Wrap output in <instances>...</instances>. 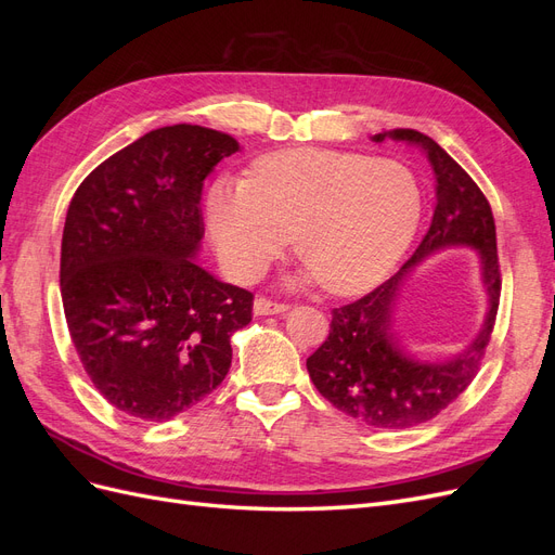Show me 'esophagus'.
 <instances>
[{
  "mask_svg": "<svg viewBox=\"0 0 555 555\" xmlns=\"http://www.w3.org/2000/svg\"><path fill=\"white\" fill-rule=\"evenodd\" d=\"M287 308H289L287 304H278V300H271V298H266V296H259L255 300V314H280V312H284Z\"/></svg>",
  "mask_w": 555,
  "mask_h": 555,
  "instance_id": "obj_1",
  "label": "esophagus"
}]
</instances>
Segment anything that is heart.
I'll list each match as a JSON object with an SVG mask.
<instances>
[{
	"instance_id": "1",
	"label": "heart",
	"mask_w": 555,
	"mask_h": 555,
	"mask_svg": "<svg viewBox=\"0 0 555 555\" xmlns=\"http://www.w3.org/2000/svg\"><path fill=\"white\" fill-rule=\"evenodd\" d=\"M422 190L405 164L351 150L294 147L259 157L247 182L217 180L208 220L236 280H251L294 233L306 275L335 296L361 294L408 249Z\"/></svg>"
}]
</instances>
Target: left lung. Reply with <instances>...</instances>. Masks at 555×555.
Listing matches in <instances>:
<instances>
[{"label": "left lung", "instance_id": "left-lung-1", "mask_svg": "<svg viewBox=\"0 0 555 555\" xmlns=\"http://www.w3.org/2000/svg\"><path fill=\"white\" fill-rule=\"evenodd\" d=\"M384 137L377 133L375 141ZM389 137L422 147L433 166L438 206L430 229L396 275L354 304L331 310L328 338L308 359V373L317 391L357 422L373 428H412L438 416L477 377L495 326L502 278L491 204L477 182L426 133L396 129ZM449 244H467L480 251L490 314L461 356L440 364L416 362L397 345L390 312L409 268Z\"/></svg>", "mask_w": 555, "mask_h": 555}]
</instances>
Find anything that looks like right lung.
<instances>
[{
	"label": "right lung",
	"instance_id": "right-lung-1",
	"mask_svg": "<svg viewBox=\"0 0 555 555\" xmlns=\"http://www.w3.org/2000/svg\"><path fill=\"white\" fill-rule=\"evenodd\" d=\"M238 147L198 125L155 129L99 164L66 212L60 292L78 359L113 408L143 422L217 389L231 335L251 322V292L194 261L204 180Z\"/></svg>",
	"mask_w": 555,
	"mask_h": 555
}]
</instances>
